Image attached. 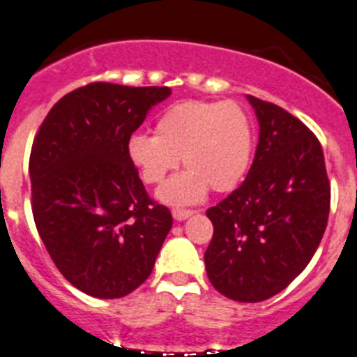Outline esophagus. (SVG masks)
<instances>
[{
  "label": "esophagus",
  "mask_w": 357,
  "mask_h": 357,
  "mask_svg": "<svg viewBox=\"0 0 357 357\" xmlns=\"http://www.w3.org/2000/svg\"><path fill=\"white\" fill-rule=\"evenodd\" d=\"M195 211H191V209H181V208H176V209H173L172 211V215H173V218H175L176 222H182V220H185V218H190L191 215H193Z\"/></svg>",
  "instance_id": "34e87169"
}]
</instances>
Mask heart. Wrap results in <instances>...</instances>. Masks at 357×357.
I'll list each match as a JSON object with an SVG mask.
<instances>
[{
    "mask_svg": "<svg viewBox=\"0 0 357 357\" xmlns=\"http://www.w3.org/2000/svg\"><path fill=\"white\" fill-rule=\"evenodd\" d=\"M252 146L251 121L240 105L184 100L157 119L155 135L133 133L126 153L148 184L164 181L182 158L188 169L169 178L157 197L169 206H188L206 199L209 188L234 190L251 166Z\"/></svg>",
    "mask_w": 357,
    "mask_h": 357,
    "instance_id": "b5f03b06",
    "label": "heart"
}]
</instances>
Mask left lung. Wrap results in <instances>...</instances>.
I'll use <instances>...</instances> for the list:
<instances>
[{
    "instance_id": "left-lung-1",
    "label": "left lung",
    "mask_w": 357,
    "mask_h": 357,
    "mask_svg": "<svg viewBox=\"0 0 357 357\" xmlns=\"http://www.w3.org/2000/svg\"><path fill=\"white\" fill-rule=\"evenodd\" d=\"M260 126L245 181L206 211L215 233L204 255L216 291L243 303L278 294L305 269L327 227L324 149L305 124L248 96Z\"/></svg>"
}]
</instances>
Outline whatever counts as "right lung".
<instances>
[{
    "label": "right lung",
    "mask_w": 357,
    "mask_h": 357,
    "mask_svg": "<svg viewBox=\"0 0 357 357\" xmlns=\"http://www.w3.org/2000/svg\"><path fill=\"white\" fill-rule=\"evenodd\" d=\"M167 86L91 83L48 112L30 153L32 213L61 274L93 298L148 280L173 218L149 200L126 144Z\"/></svg>",
    "instance_id": "obj_1"
}]
</instances>
